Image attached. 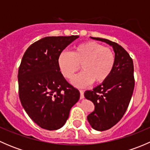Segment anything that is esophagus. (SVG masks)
Returning a JSON list of instances; mask_svg holds the SVG:
<instances>
[{
	"label": "esophagus",
	"mask_w": 150,
	"mask_h": 150,
	"mask_svg": "<svg viewBox=\"0 0 150 150\" xmlns=\"http://www.w3.org/2000/svg\"><path fill=\"white\" fill-rule=\"evenodd\" d=\"M80 94H81V96H80V98H81V99H83L84 98V91L83 90H80Z\"/></svg>",
	"instance_id": "34e87169"
}]
</instances>
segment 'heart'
Instances as JSON below:
<instances>
[{
  "instance_id": "1",
  "label": "heart",
  "mask_w": 150,
  "mask_h": 150,
  "mask_svg": "<svg viewBox=\"0 0 150 150\" xmlns=\"http://www.w3.org/2000/svg\"><path fill=\"white\" fill-rule=\"evenodd\" d=\"M115 63L112 50L95 41L80 43L74 47L72 53L62 52L58 58L60 71L67 79L73 76L81 64L83 71L71 81L78 87H84L92 82L104 83L111 75Z\"/></svg>"
}]
</instances>
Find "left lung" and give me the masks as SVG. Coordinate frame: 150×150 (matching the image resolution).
I'll list each match as a JSON object with an SVG mask.
<instances>
[{
    "mask_svg": "<svg viewBox=\"0 0 150 150\" xmlns=\"http://www.w3.org/2000/svg\"><path fill=\"white\" fill-rule=\"evenodd\" d=\"M91 38L112 47L115 57L110 77L92 91L88 90L84 93L85 97L95 106L94 110L88 115V121L93 129L103 131L117 124L126 112L135 84L134 63L128 53L117 43L100 38Z\"/></svg>",
    "mask_w": 150,
    "mask_h": 150,
    "instance_id": "left-lung-1",
    "label": "left lung"
}]
</instances>
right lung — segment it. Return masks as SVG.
Returning <instances> with one entry per match:
<instances>
[{
    "label": "right lung",
    "instance_id": "1",
    "mask_svg": "<svg viewBox=\"0 0 150 150\" xmlns=\"http://www.w3.org/2000/svg\"><path fill=\"white\" fill-rule=\"evenodd\" d=\"M78 35L46 37L25 51L18 72L19 95L29 117L43 129H59L80 99L79 91L64 78L59 54Z\"/></svg>",
    "mask_w": 150,
    "mask_h": 150
}]
</instances>
